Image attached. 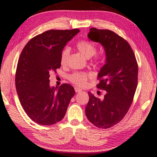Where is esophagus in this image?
<instances>
[{
	"instance_id": "obj_1",
	"label": "esophagus",
	"mask_w": 157,
	"mask_h": 157,
	"mask_svg": "<svg viewBox=\"0 0 157 157\" xmlns=\"http://www.w3.org/2000/svg\"><path fill=\"white\" fill-rule=\"evenodd\" d=\"M82 90L81 89H79V88H78V87H75V91L76 92V93H78V92H80V91H82Z\"/></svg>"
}]
</instances>
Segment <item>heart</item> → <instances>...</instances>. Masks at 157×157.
<instances>
[{
  "label": "heart",
  "instance_id": "heart-1",
  "mask_svg": "<svg viewBox=\"0 0 157 157\" xmlns=\"http://www.w3.org/2000/svg\"><path fill=\"white\" fill-rule=\"evenodd\" d=\"M77 48L86 57H91L97 52L96 44L91 41L86 40H80L76 44ZM70 48L66 46L62 50L60 55V63L62 65H65L67 63L69 55H70ZM94 60L97 63L102 62V57L100 55H97L94 58ZM91 74H88L83 72H75L68 75V79L74 84L78 86H85L87 84L88 79L91 78Z\"/></svg>",
  "mask_w": 157,
  "mask_h": 157
}]
</instances>
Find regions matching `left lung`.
Here are the masks:
<instances>
[{"mask_svg": "<svg viewBox=\"0 0 157 157\" xmlns=\"http://www.w3.org/2000/svg\"><path fill=\"white\" fill-rule=\"evenodd\" d=\"M88 37L105 48L106 63L98 73L96 86L107 94L102 100L89 92L85 113L95 127L108 129L121 122L131 107L138 84V63L128 42L114 32L92 28Z\"/></svg>", "mask_w": 157, "mask_h": 157, "instance_id": "8db88e82", "label": "left lung"}]
</instances>
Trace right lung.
<instances>
[{"instance_id": "add662e5", "label": "right lung", "mask_w": 157, "mask_h": 157, "mask_svg": "<svg viewBox=\"0 0 157 157\" xmlns=\"http://www.w3.org/2000/svg\"><path fill=\"white\" fill-rule=\"evenodd\" d=\"M79 32L50 30L31 39L23 48L15 75L17 94L28 116L41 125H51L64 117L75 89L62 84L50 86V71L61 67L60 55L67 42Z\"/></svg>"}]
</instances>
